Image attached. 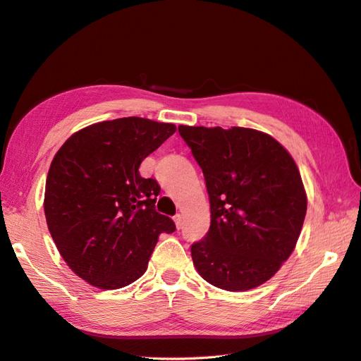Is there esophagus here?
Instances as JSON below:
<instances>
[{"label": "esophagus", "instance_id": "34e87169", "mask_svg": "<svg viewBox=\"0 0 361 361\" xmlns=\"http://www.w3.org/2000/svg\"><path fill=\"white\" fill-rule=\"evenodd\" d=\"M173 221H175V226H177V228L180 230L183 227V216L180 214H177L173 216Z\"/></svg>", "mask_w": 361, "mask_h": 361}]
</instances>
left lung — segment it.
Returning <instances> with one entry per match:
<instances>
[{"instance_id":"left-lung-1","label":"left lung","mask_w":361,"mask_h":361,"mask_svg":"<svg viewBox=\"0 0 361 361\" xmlns=\"http://www.w3.org/2000/svg\"><path fill=\"white\" fill-rule=\"evenodd\" d=\"M204 173L210 228L190 247L193 265L227 291L262 285L288 259L307 215L298 166L269 134L250 128L178 126Z\"/></svg>"}]
</instances>
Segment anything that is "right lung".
<instances>
[{
  "label": "right lung",
  "instance_id": "right-lung-1",
  "mask_svg": "<svg viewBox=\"0 0 361 361\" xmlns=\"http://www.w3.org/2000/svg\"><path fill=\"white\" fill-rule=\"evenodd\" d=\"M175 131L142 117L106 120L73 134L54 155L45 219L63 261L92 286L117 290L137 281L159 235L175 230L155 210L159 183L138 172Z\"/></svg>",
  "mask_w": 361,
  "mask_h": 361
}]
</instances>
